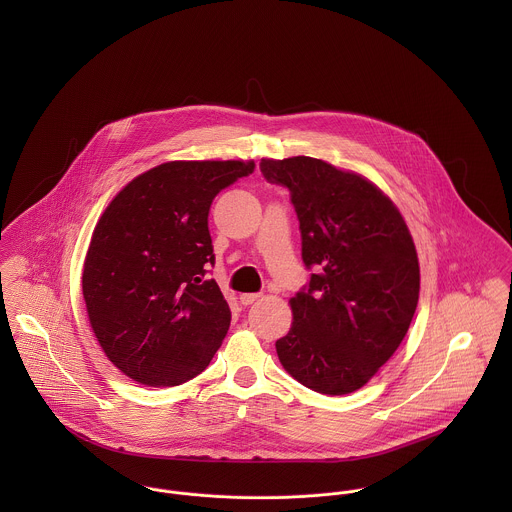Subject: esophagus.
Returning a JSON list of instances; mask_svg holds the SVG:
<instances>
[{
	"label": "esophagus",
	"instance_id": "1",
	"mask_svg": "<svg viewBox=\"0 0 512 512\" xmlns=\"http://www.w3.org/2000/svg\"><path fill=\"white\" fill-rule=\"evenodd\" d=\"M260 297H262V295H260V293H242V295H240V303H242V305H246V307H248V305H252V303H256V301H258V299H260Z\"/></svg>",
	"mask_w": 512,
	"mask_h": 512
}]
</instances>
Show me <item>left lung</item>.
Returning a JSON list of instances; mask_svg holds the SVG:
<instances>
[{
    "label": "left lung",
    "mask_w": 512,
    "mask_h": 512,
    "mask_svg": "<svg viewBox=\"0 0 512 512\" xmlns=\"http://www.w3.org/2000/svg\"><path fill=\"white\" fill-rule=\"evenodd\" d=\"M266 181L288 187L311 274L290 299L280 363L303 386L359 390L400 347L416 313L420 266L396 205L363 175L297 155L262 159Z\"/></svg>",
    "instance_id": "8db88e82"
}]
</instances>
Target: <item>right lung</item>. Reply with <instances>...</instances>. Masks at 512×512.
Masks as SVG:
<instances>
[{"mask_svg":"<svg viewBox=\"0 0 512 512\" xmlns=\"http://www.w3.org/2000/svg\"><path fill=\"white\" fill-rule=\"evenodd\" d=\"M254 161H169L130 181L98 220L82 295L92 331L126 376L177 386L201 374L230 325L215 264L209 211Z\"/></svg>","mask_w":512,"mask_h":512,"instance_id":"1","label":"right lung"}]
</instances>
